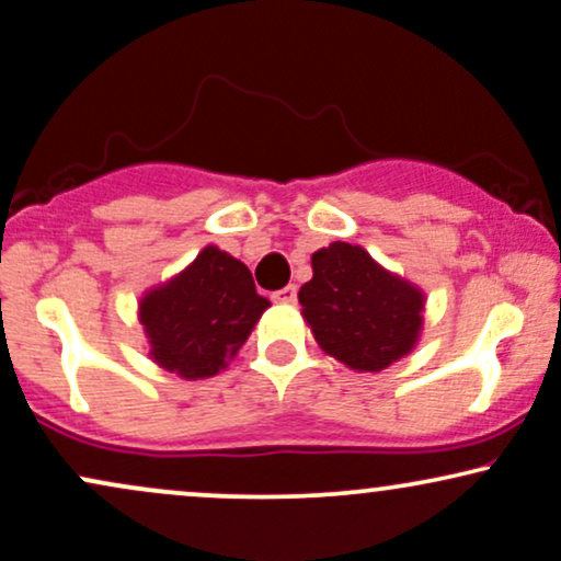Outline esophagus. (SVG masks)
<instances>
[{
  "mask_svg": "<svg viewBox=\"0 0 561 561\" xmlns=\"http://www.w3.org/2000/svg\"><path fill=\"white\" fill-rule=\"evenodd\" d=\"M272 298H274L276 302H295V300H298V287H295V285H287V287L276 289V293L272 295Z\"/></svg>",
  "mask_w": 561,
  "mask_h": 561,
  "instance_id": "obj_1",
  "label": "esophagus"
}]
</instances>
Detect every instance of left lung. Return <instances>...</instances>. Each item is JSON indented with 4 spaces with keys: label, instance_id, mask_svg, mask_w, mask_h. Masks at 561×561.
<instances>
[{
    "label": "left lung",
    "instance_id": "1",
    "mask_svg": "<svg viewBox=\"0 0 561 561\" xmlns=\"http://www.w3.org/2000/svg\"><path fill=\"white\" fill-rule=\"evenodd\" d=\"M313 279L300 287L302 317L330 356L379 371L405 356L422 330L424 298L385 272L358 244L332 242L311 255Z\"/></svg>",
    "mask_w": 561,
    "mask_h": 561
}]
</instances>
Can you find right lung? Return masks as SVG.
Wrapping results in <instances>:
<instances>
[{"label": "right lung", "mask_w": 561, "mask_h": 561, "mask_svg": "<svg viewBox=\"0 0 561 561\" xmlns=\"http://www.w3.org/2000/svg\"><path fill=\"white\" fill-rule=\"evenodd\" d=\"M268 306L255 293L250 268L208 244L182 274L141 298L139 319L152 362L179 377L203 379L237 356Z\"/></svg>", "instance_id": "1"}]
</instances>
